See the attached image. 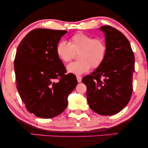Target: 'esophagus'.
<instances>
[{"label": "esophagus", "instance_id": "1", "mask_svg": "<svg viewBox=\"0 0 148 148\" xmlns=\"http://www.w3.org/2000/svg\"><path fill=\"white\" fill-rule=\"evenodd\" d=\"M76 79H77V81L79 83H81V80H82V77L80 76H76Z\"/></svg>", "mask_w": 148, "mask_h": 148}]
</instances>
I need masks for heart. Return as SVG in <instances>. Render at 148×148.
<instances>
[{"instance_id": "b5f03b06", "label": "heart", "mask_w": 148, "mask_h": 148, "mask_svg": "<svg viewBox=\"0 0 148 148\" xmlns=\"http://www.w3.org/2000/svg\"><path fill=\"white\" fill-rule=\"evenodd\" d=\"M106 42L101 38H94L91 35L78 33L71 37L69 42L61 41L56 46V53L62 62H68L78 53L79 60L68 64L69 73L81 75L92 68L99 67L106 55Z\"/></svg>"}]
</instances>
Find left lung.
Returning <instances> with one entry per match:
<instances>
[{
	"mask_svg": "<svg viewBox=\"0 0 148 148\" xmlns=\"http://www.w3.org/2000/svg\"><path fill=\"white\" fill-rule=\"evenodd\" d=\"M107 47L102 64L82 82L90 108L103 115L116 114L130 101L135 69L134 52L127 37L110 25L101 26Z\"/></svg>",
	"mask_w": 148,
	"mask_h": 148,
	"instance_id": "1",
	"label": "left lung"
}]
</instances>
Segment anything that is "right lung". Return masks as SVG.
Returning a JSON list of instances; mask_svg holds the SVG:
<instances>
[{
  "mask_svg": "<svg viewBox=\"0 0 148 148\" xmlns=\"http://www.w3.org/2000/svg\"><path fill=\"white\" fill-rule=\"evenodd\" d=\"M66 33V30H33L16 50V88L26 109L39 118H54L63 112L68 95L77 85L75 75L65 74V67L56 53V46Z\"/></svg>",
  "mask_w": 148,
  "mask_h": 148,
  "instance_id": "right-lung-1",
  "label": "right lung"
}]
</instances>
